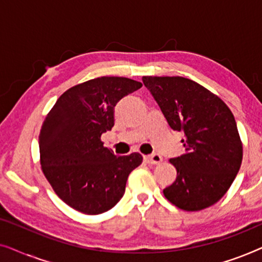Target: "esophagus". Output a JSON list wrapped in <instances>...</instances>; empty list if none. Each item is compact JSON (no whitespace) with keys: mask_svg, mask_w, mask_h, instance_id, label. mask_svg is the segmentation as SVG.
<instances>
[{"mask_svg":"<svg viewBox=\"0 0 262 262\" xmlns=\"http://www.w3.org/2000/svg\"><path fill=\"white\" fill-rule=\"evenodd\" d=\"M144 161L149 164H160L163 161V159L162 156L159 155V154H152V155L150 156H145Z\"/></svg>","mask_w":262,"mask_h":262,"instance_id":"obj_1","label":"esophagus"}]
</instances>
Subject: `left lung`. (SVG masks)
Here are the masks:
<instances>
[{
	"label": "left lung",
	"instance_id": "8db88e82",
	"mask_svg": "<svg viewBox=\"0 0 262 262\" xmlns=\"http://www.w3.org/2000/svg\"><path fill=\"white\" fill-rule=\"evenodd\" d=\"M169 126L182 131L186 154L170 159L177 179L163 194L179 209L200 211L216 204L242 163V142L234 114L203 85L180 76H143Z\"/></svg>",
	"mask_w": 262,
	"mask_h": 262
}]
</instances>
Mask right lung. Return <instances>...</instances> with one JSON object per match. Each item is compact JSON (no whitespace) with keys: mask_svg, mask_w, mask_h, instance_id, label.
I'll use <instances>...</instances> for the list:
<instances>
[{"mask_svg":"<svg viewBox=\"0 0 262 262\" xmlns=\"http://www.w3.org/2000/svg\"><path fill=\"white\" fill-rule=\"evenodd\" d=\"M142 87L131 78L103 76L64 92L46 116L39 135L42 173L56 194L85 214L112 209L125 193L141 154L116 156L101 135L114 125V107Z\"/></svg>","mask_w":262,"mask_h":262,"instance_id":"1","label":"right lung"}]
</instances>
